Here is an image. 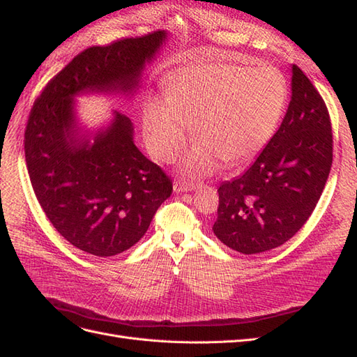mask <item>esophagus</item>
Here are the masks:
<instances>
[{
	"instance_id": "obj_1",
	"label": "esophagus",
	"mask_w": 357,
	"mask_h": 357,
	"mask_svg": "<svg viewBox=\"0 0 357 357\" xmlns=\"http://www.w3.org/2000/svg\"><path fill=\"white\" fill-rule=\"evenodd\" d=\"M198 183H188V181H176L174 183V192L181 193V192H192L198 189Z\"/></svg>"
}]
</instances>
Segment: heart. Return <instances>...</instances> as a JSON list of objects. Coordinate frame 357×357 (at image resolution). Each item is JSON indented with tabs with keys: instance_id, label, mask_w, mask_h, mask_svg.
<instances>
[{
	"instance_id": "obj_1",
	"label": "heart",
	"mask_w": 357,
	"mask_h": 357,
	"mask_svg": "<svg viewBox=\"0 0 357 357\" xmlns=\"http://www.w3.org/2000/svg\"><path fill=\"white\" fill-rule=\"evenodd\" d=\"M167 98L149 96L143 107L146 144L156 159H174L189 137L199 142L181 162L190 176L250 159L273 137L287 100L284 75L275 67L195 62L172 73Z\"/></svg>"
}]
</instances>
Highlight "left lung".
I'll use <instances>...</instances> for the list:
<instances>
[{
	"instance_id": "1",
	"label": "left lung",
	"mask_w": 357,
	"mask_h": 357,
	"mask_svg": "<svg viewBox=\"0 0 357 357\" xmlns=\"http://www.w3.org/2000/svg\"><path fill=\"white\" fill-rule=\"evenodd\" d=\"M331 165L325 101L302 70L291 66V96L278 131L241 176L218 189L214 235L243 255L284 244L314 211Z\"/></svg>"
}]
</instances>
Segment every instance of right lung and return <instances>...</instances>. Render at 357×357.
I'll return each mask as SVG.
<instances>
[{"mask_svg":"<svg viewBox=\"0 0 357 357\" xmlns=\"http://www.w3.org/2000/svg\"><path fill=\"white\" fill-rule=\"evenodd\" d=\"M167 31L79 53L32 105L25 131L31 185L47 219L80 250L109 257L143 238L172 183L134 143V125L113 112L91 131L75 112L80 95H134Z\"/></svg>","mask_w":357,"mask_h":357,"instance_id":"obj_1","label":"right lung"}]
</instances>
